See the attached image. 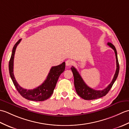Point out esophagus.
<instances>
[{
	"instance_id": "1",
	"label": "esophagus",
	"mask_w": 129,
	"mask_h": 129,
	"mask_svg": "<svg viewBox=\"0 0 129 129\" xmlns=\"http://www.w3.org/2000/svg\"><path fill=\"white\" fill-rule=\"evenodd\" d=\"M72 63H73V61H72V60H67L66 62H65V64H66V65L67 67L70 66V65L72 64Z\"/></svg>"
}]
</instances>
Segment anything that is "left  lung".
<instances>
[{
	"mask_svg": "<svg viewBox=\"0 0 129 129\" xmlns=\"http://www.w3.org/2000/svg\"><path fill=\"white\" fill-rule=\"evenodd\" d=\"M107 44L113 49L115 51V53L116 70L113 79V80H112L111 83L105 89L102 90H96L91 89V87L87 86L84 81L83 79L81 77L80 75L79 74L77 70L74 67L71 68V70H72L74 75V86L76 91L78 95L80 96L81 98L84 99V100L96 99L105 96L109 92V91H110L115 81L116 80L117 76H118L119 72V64L118 59H117V55L116 48L113 44H111V43H108Z\"/></svg>",
	"mask_w": 129,
	"mask_h": 129,
	"instance_id": "left-lung-1",
	"label": "left lung"
}]
</instances>
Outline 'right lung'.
<instances>
[{"mask_svg":"<svg viewBox=\"0 0 129 129\" xmlns=\"http://www.w3.org/2000/svg\"><path fill=\"white\" fill-rule=\"evenodd\" d=\"M21 40V39H19L14 46L12 56L9 60V70L11 79L17 91L23 98L29 100L35 101H44L49 99L53 94L60 75L65 70V62H63L62 64L57 66L51 67L44 82L37 88L31 90H27L23 88L19 85L17 81H16L13 73L14 58L16 46L20 43Z\"/></svg>","mask_w":129,"mask_h":129,"instance_id":"obj_1","label":"right lung"}]
</instances>
